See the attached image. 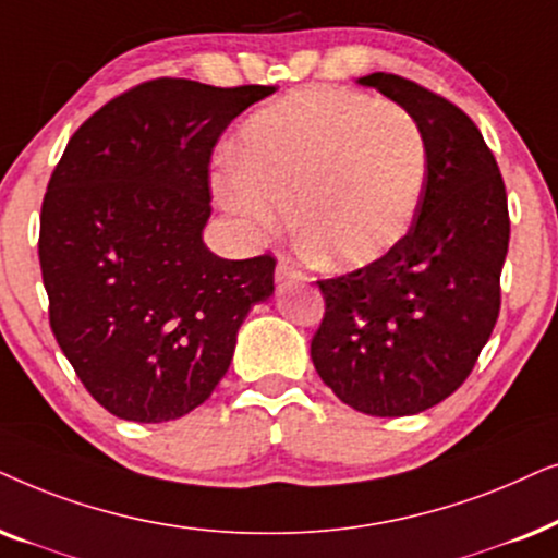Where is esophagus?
I'll return each mask as SVG.
<instances>
[{"mask_svg":"<svg viewBox=\"0 0 558 558\" xmlns=\"http://www.w3.org/2000/svg\"><path fill=\"white\" fill-rule=\"evenodd\" d=\"M303 280H306V275H303L291 259L286 257L278 259V267H275V283L288 286V283H303Z\"/></svg>","mask_w":558,"mask_h":558,"instance_id":"34e87169","label":"esophagus"}]
</instances>
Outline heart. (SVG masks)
<instances>
[{
  "label": "heart",
  "mask_w": 558,
  "mask_h": 558,
  "mask_svg": "<svg viewBox=\"0 0 558 558\" xmlns=\"http://www.w3.org/2000/svg\"><path fill=\"white\" fill-rule=\"evenodd\" d=\"M428 147L411 111L349 88H303L257 109L214 178L219 204L265 236L295 202L303 250L331 267L367 265L418 211Z\"/></svg>",
  "instance_id": "heart-1"
}]
</instances>
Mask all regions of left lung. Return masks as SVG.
Instances as JSON below:
<instances>
[{
  "instance_id": "left-lung-1",
  "label": "left lung",
  "mask_w": 558,
  "mask_h": 558,
  "mask_svg": "<svg viewBox=\"0 0 558 558\" xmlns=\"http://www.w3.org/2000/svg\"><path fill=\"white\" fill-rule=\"evenodd\" d=\"M360 84L418 119L428 173L396 247L360 270L316 280L324 318L311 360L341 403L398 418L462 388L495 329L508 196L493 150L457 104L396 73H369Z\"/></svg>"
}]
</instances>
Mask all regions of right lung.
<instances>
[{
  "instance_id": "1",
  "label": "right lung",
  "mask_w": 558,
  "mask_h": 558,
  "mask_svg": "<svg viewBox=\"0 0 558 558\" xmlns=\"http://www.w3.org/2000/svg\"><path fill=\"white\" fill-rule=\"evenodd\" d=\"M272 92L145 81L94 111L50 175L37 240L50 329L117 418L160 423L202 405L244 316L270 299V252L225 259L202 232L221 132Z\"/></svg>"
}]
</instances>
